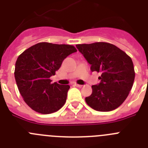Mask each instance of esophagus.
<instances>
[{
	"mask_svg": "<svg viewBox=\"0 0 148 148\" xmlns=\"http://www.w3.org/2000/svg\"><path fill=\"white\" fill-rule=\"evenodd\" d=\"M74 86L77 87H79V88L82 87V85H81V84H74Z\"/></svg>",
	"mask_w": 148,
	"mask_h": 148,
	"instance_id": "obj_1",
	"label": "esophagus"
}]
</instances>
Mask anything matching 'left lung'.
Listing matches in <instances>:
<instances>
[{"label": "left lung", "mask_w": 148, "mask_h": 148, "mask_svg": "<svg viewBox=\"0 0 148 148\" xmlns=\"http://www.w3.org/2000/svg\"><path fill=\"white\" fill-rule=\"evenodd\" d=\"M76 47L90 64V70L101 74L100 83L92 85V94L85 98L87 104L101 112L119 108L127 97L135 78L130 57L109 43L77 44Z\"/></svg>", "instance_id": "left-lung-1"}]
</instances>
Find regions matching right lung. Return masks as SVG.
I'll use <instances>...</instances> for the list:
<instances>
[{"label": "right lung", "mask_w": 148, "mask_h": 148, "mask_svg": "<svg viewBox=\"0 0 148 148\" xmlns=\"http://www.w3.org/2000/svg\"><path fill=\"white\" fill-rule=\"evenodd\" d=\"M77 52L73 46L38 43L26 49L15 63V78L23 100L33 110L42 114L58 111L65 104L70 86L49 79L63 61Z\"/></svg>", "instance_id": "obj_1"}]
</instances>
